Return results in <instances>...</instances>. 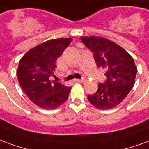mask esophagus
<instances>
[{"instance_id":"esophagus-1","label":"esophagus","mask_w":149,"mask_h":149,"mask_svg":"<svg viewBox=\"0 0 149 149\" xmlns=\"http://www.w3.org/2000/svg\"><path fill=\"white\" fill-rule=\"evenodd\" d=\"M74 81H75L76 82H84V79H74Z\"/></svg>"}]
</instances>
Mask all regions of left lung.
I'll use <instances>...</instances> for the list:
<instances>
[{
  "instance_id": "left-lung-1",
  "label": "left lung",
  "mask_w": 149,
  "mask_h": 149,
  "mask_svg": "<svg viewBox=\"0 0 149 149\" xmlns=\"http://www.w3.org/2000/svg\"><path fill=\"white\" fill-rule=\"evenodd\" d=\"M81 40L94 53L97 67L106 70L105 83L98 84L88 100L98 109H113L123 101L135 84L137 68L131 55L118 44L100 36H82Z\"/></svg>"
}]
</instances>
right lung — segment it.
<instances>
[{
	"mask_svg": "<svg viewBox=\"0 0 149 149\" xmlns=\"http://www.w3.org/2000/svg\"><path fill=\"white\" fill-rule=\"evenodd\" d=\"M71 38L47 40L35 47L20 58L17 79L32 102L44 109H53L68 98L71 87L52 81L56 60L71 42Z\"/></svg>",
	"mask_w": 149,
	"mask_h": 149,
	"instance_id": "right-lung-1",
	"label": "right lung"
}]
</instances>
